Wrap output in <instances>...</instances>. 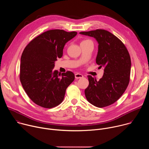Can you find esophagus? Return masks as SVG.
<instances>
[{
    "label": "esophagus",
    "mask_w": 149,
    "mask_h": 149,
    "mask_svg": "<svg viewBox=\"0 0 149 149\" xmlns=\"http://www.w3.org/2000/svg\"><path fill=\"white\" fill-rule=\"evenodd\" d=\"M75 77L76 79H79V78H82L84 77L83 75L82 74H79V73H77L75 74Z\"/></svg>",
    "instance_id": "esophagus-1"
}]
</instances>
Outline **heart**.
Instances as JSON below:
<instances>
[{"label": "heart", "mask_w": 149, "mask_h": 149, "mask_svg": "<svg viewBox=\"0 0 149 149\" xmlns=\"http://www.w3.org/2000/svg\"><path fill=\"white\" fill-rule=\"evenodd\" d=\"M87 40H83V41H87ZM82 41V42H83Z\"/></svg>", "instance_id": "b5f03b06"}]
</instances>
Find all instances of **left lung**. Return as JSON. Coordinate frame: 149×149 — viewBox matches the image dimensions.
Masks as SVG:
<instances>
[{
	"instance_id": "1",
	"label": "left lung",
	"mask_w": 149,
	"mask_h": 149,
	"mask_svg": "<svg viewBox=\"0 0 149 149\" xmlns=\"http://www.w3.org/2000/svg\"><path fill=\"white\" fill-rule=\"evenodd\" d=\"M94 38L98 44L96 63L104 67L99 81L88 75L89 85L85 90L87 101L95 107H107L117 101L130 81L131 59L124 44L115 35L104 29L81 32Z\"/></svg>"
}]
</instances>
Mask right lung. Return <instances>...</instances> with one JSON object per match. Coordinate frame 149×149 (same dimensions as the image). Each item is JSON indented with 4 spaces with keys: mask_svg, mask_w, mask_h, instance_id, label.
Returning <instances> with one entry per match:
<instances>
[{
    "mask_svg": "<svg viewBox=\"0 0 149 149\" xmlns=\"http://www.w3.org/2000/svg\"><path fill=\"white\" fill-rule=\"evenodd\" d=\"M77 34L61 29L49 30L32 40L23 51L20 80L30 99L42 107L51 109L60 104L67 87L74 80L72 72L60 74L53 68L57 58L62 57L65 44Z\"/></svg>",
    "mask_w": 149,
    "mask_h": 149,
    "instance_id": "obj_1",
    "label": "right lung"
}]
</instances>
